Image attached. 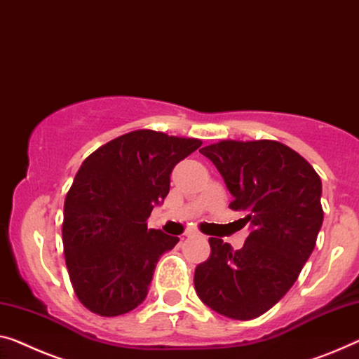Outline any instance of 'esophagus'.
Instances as JSON below:
<instances>
[{
    "mask_svg": "<svg viewBox=\"0 0 359 359\" xmlns=\"http://www.w3.org/2000/svg\"><path fill=\"white\" fill-rule=\"evenodd\" d=\"M185 235H187V237H194V235H198V232L196 231H189Z\"/></svg>",
    "mask_w": 359,
    "mask_h": 359,
    "instance_id": "34e87169",
    "label": "esophagus"
}]
</instances>
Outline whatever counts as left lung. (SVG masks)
I'll return each instance as SVG.
<instances>
[{
  "mask_svg": "<svg viewBox=\"0 0 359 359\" xmlns=\"http://www.w3.org/2000/svg\"><path fill=\"white\" fill-rule=\"evenodd\" d=\"M221 172L251 232L240 250L210 238L195 269L198 297L232 319H255L290 290L323 226V184L313 165L276 140H221L200 149Z\"/></svg>",
  "mask_w": 359,
  "mask_h": 359,
  "instance_id": "8db88e82",
  "label": "left lung"
}]
</instances>
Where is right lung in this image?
<instances>
[{
    "label": "right lung",
    "instance_id": "add662e5",
    "mask_svg": "<svg viewBox=\"0 0 359 359\" xmlns=\"http://www.w3.org/2000/svg\"><path fill=\"white\" fill-rule=\"evenodd\" d=\"M198 138L133 130L90 154L64 201L62 245L79 302L98 316H121L147 298L156 263L179 242L147 227L169 194L174 165Z\"/></svg>",
    "mask_w": 359,
    "mask_h": 359
}]
</instances>
